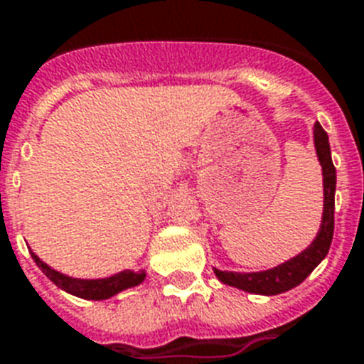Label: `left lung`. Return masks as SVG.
Segmentation results:
<instances>
[{
  "instance_id": "1",
  "label": "left lung",
  "mask_w": 364,
  "mask_h": 364,
  "mask_svg": "<svg viewBox=\"0 0 364 364\" xmlns=\"http://www.w3.org/2000/svg\"><path fill=\"white\" fill-rule=\"evenodd\" d=\"M316 149L319 162L323 166V188H325V210H323L321 228L317 238L310 247L302 251L299 257L287 260L285 264L276 266L272 270L255 272V274H238V272L215 270L217 277L227 285L238 287L242 291L255 294H279L289 289L296 287L310 276L314 268L321 262L328 253L334 232V191H336V168L331 159V145H328L327 132L317 122Z\"/></svg>"
}]
</instances>
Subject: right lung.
I'll return each mask as SVG.
<instances>
[{"mask_svg":"<svg viewBox=\"0 0 364 364\" xmlns=\"http://www.w3.org/2000/svg\"><path fill=\"white\" fill-rule=\"evenodd\" d=\"M36 264L41 268V272L45 276L58 285L60 289H64L68 293L75 294L79 299L87 300H104L109 299L113 294H117L122 289L134 287V285H139V283L145 279V272H121L113 277H107V279H73V277L62 276L60 272L48 268L43 260L37 259V255L31 253Z\"/></svg>","mask_w":364,"mask_h":364,"instance_id":"obj_1","label":"right lung"}]
</instances>
